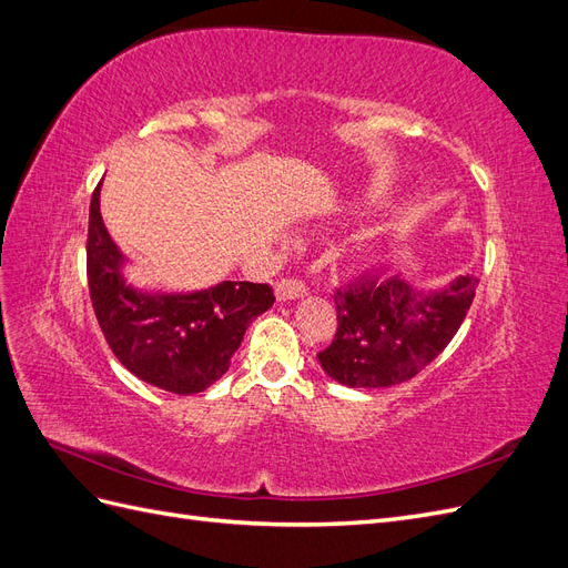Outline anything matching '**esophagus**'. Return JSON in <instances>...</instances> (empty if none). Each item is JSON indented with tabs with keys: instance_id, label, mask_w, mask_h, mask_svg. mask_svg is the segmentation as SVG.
Listing matches in <instances>:
<instances>
[{
	"instance_id": "obj_1",
	"label": "esophagus",
	"mask_w": 568,
	"mask_h": 568,
	"mask_svg": "<svg viewBox=\"0 0 568 568\" xmlns=\"http://www.w3.org/2000/svg\"><path fill=\"white\" fill-rule=\"evenodd\" d=\"M274 291H277V298L280 301H294V298H301L307 294V286L301 282V280H280L277 286H274Z\"/></svg>"
}]
</instances>
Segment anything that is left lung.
<instances>
[{"instance_id":"8db88e82","label":"left lung","mask_w":568,"mask_h":568,"mask_svg":"<svg viewBox=\"0 0 568 568\" xmlns=\"http://www.w3.org/2000/svg\"><path fill=\"white\" fill-rule=\"evenodd\" d=\"M464 274L432 294L400 277L359 280L338 288L336 334L317 353L322 369L351 388H386L417 376L453 341L476 296Z\"/></svg>"}]
</instances>
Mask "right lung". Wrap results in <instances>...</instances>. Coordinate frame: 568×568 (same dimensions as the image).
Instances as JSON below:
<instances>
[{
	"mask_svg": "<svg viewBox=\"0 0 568 568\" xmlns=\"http://www.w3.org/2000/svg\"><path fill=\"white\" fill-rule=\"evenodd\" d=\"M90 203L88 282L97 322L120 365L142 382L189 395L230 369L248 324L274 303L270 284L222 282L196 294H144L125 284L123 255Z\"/></svg>",
	"mask_w": 568,
	"mask_h": 568,
	"instance_id": "right-lung-1",
	"label": "right lung"
}]
</instances>
